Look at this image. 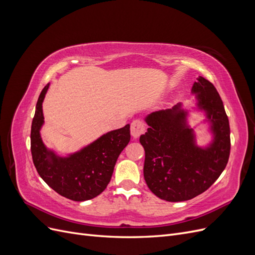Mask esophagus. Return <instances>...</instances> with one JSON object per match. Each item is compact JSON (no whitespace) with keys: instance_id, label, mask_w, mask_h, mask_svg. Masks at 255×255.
I'll use <instances>...</instances> for the list:
<instances>
[{"instance_id":"1","label":"esophagus","mask_w":255,"mask_h":255,"mask_svg":"<svg viewBox=\"0 0 255 255\" xmlns=\"http://www.w3.org/2000/svg\"><path fill=\"white\" fill-rule=\"evenodd\" d=\"M144 123L140 119H136L130 125V134H132L133 138H138L143 132H144Z\"/></svg>"}]
</instances>
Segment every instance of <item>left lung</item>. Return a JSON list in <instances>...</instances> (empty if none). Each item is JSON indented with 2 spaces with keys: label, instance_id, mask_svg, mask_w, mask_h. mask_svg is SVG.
<instances>
[{
  "label": "left lung",
  "instance_id": "1",
  "mask_svg": "<svg viewBox=\"0 0 255 255\" xmlns=\"http://www.w3.org/2000/svg\"><path fill=\"white\" fill-rule=\"evenodd\" d=\"M191 91L197 95L198 109L205 111L212 123L214 139L207 148L196 145L181 103L150 114L145 118L149 128L139 138L145 153V183L154 195L169 202L186 201L210 188L230 156L229 118L218 91L202 76Z\"/></svg>",
  "mask_w": 255,
  "mask_h": 255
}]
</instances>
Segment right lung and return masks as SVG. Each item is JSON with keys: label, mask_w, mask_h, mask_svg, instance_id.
Masks as SVG:
<instances>
[{"label": "right lung", "mask_w": 255, "mask_h": 255, "mask_svg": "<svg viewBox=\"0 0 255 255\" xmlns=\"http://www.w3.org/2000/svg\"><path fill=\"white\" fill-rule=\"evenodd\" d=\"M49 88L38 98L30 129V151L41 179L57 194L73 201H86L99 196L109 185L120 153L130 139L129 125L112 130L81 151L60 157L42 142V102Z\"/></svg>", "instance_id": "obj_1"}]
</instances>
